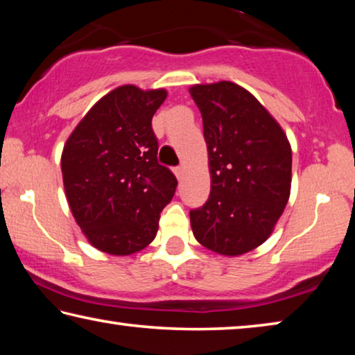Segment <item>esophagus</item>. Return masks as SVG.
<instances>
[{"label": "esophagus", "instance_id": "esophagus-1", "mask_svg": "<svg viewBox=\"0 0 355 355\" xmlns=\"http://www.w3.org/2000/svg\"><path fill=\"white\" fill-rule=\"evenodd\" d=\"M173 173H175V177H177L178 180H182V178H183V173H184V167H183V166L175 167V169H173Z\"/></svg>", "mask_w": 355, "mask_h": 355}]
</instances>
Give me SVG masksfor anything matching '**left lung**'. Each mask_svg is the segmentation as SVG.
<instances>
[{"label": "left lung", "mask_w": 355, "mask_h": 355, "mask_svg": "<svg viewBox=\"0 0 355 355\" xmlns=\"http://www.w3.org/2000/svg\"><path fill=\"white\" fill-rule=\"evenodd\" d=\"M200 110L211 192L191 209L197 241L216 254L243 255L271 236L291 189V146L260 101L230 81L189 89Z\"/></svg>", "instance_id": "8db88e82"}]
</instances>
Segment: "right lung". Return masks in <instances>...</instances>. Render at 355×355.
Returning a JSON list of instances; mask_svg holds the SVG:
<instances>
[{
	"label": "right lung",
	"mask_w": 355,
	"mask_h": 355,
	"mask_svg": "<svg viewBox=\"0 0 355 355\" xmlns=\"http://www.w3.org/2000/svg\"><path fill=\"white\" fill-rule=\"evenodd\" d=\"M164 89L125 84L95 103L65 142L61 169L71 214L94 248L131 255L153 241L177 178L158 163L152 117Z\"/></svg>",
	"instance_id": "add662e5"
}]
</instances>
